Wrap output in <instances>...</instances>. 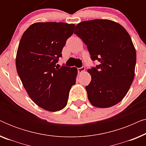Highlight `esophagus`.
<instances>
[{
  "label": "esophagus",
  "instance_id": "esophagus-1",
  "mask_svg": "<svg viewBox=\"0 0 146 146\" xmlns=\"http://www.w3.org/2000/svg\"><path fill=\"white\" fill-rule=\"evenodd\" d=\"M84 70H85V66H82V67L78 68V73L83 72Z\"/></svg>",
  "mask_w": 146,
  "mask_h": 146
}]
</instances>
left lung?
<instances>
[{"mask_svg":"<svg viewBox=\"0 0 146 146\" xmlns=\"http://www.w3.org/2000/svg\"><path fill=\"white\" fill-rule=\"evenodd\" d=\"M75 30L92 60L99 62L88 70L92 80L86 90L89 101L98 108L115 105L126 95L134 78L136 52L129 34L110 20L82 22Z\"/></svg>","mask_w":146,"mask_h":146,"instance_id":"1","label":"left lung"}]
</instances>
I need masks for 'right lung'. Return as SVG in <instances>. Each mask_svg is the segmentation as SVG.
Here are the masks:
<instances>
[{"label": "right lung", "mask_w": 146, "mask_h": 146, "mask_svg": "<svg viewBox=\"0 0 146 146\" xmlns=\"http://www.w3.org/2000/svg\"><path fill=\"white\" fill-rule=\"evenodd\" d=\"M74 27L64 23H36L28 28L20 41L16 58L18 74L30 98L46 110L63 109L76 84L75 67L56 66Z\"/></svg>", "instance_id": "right-lung-1"}]
</instances>
